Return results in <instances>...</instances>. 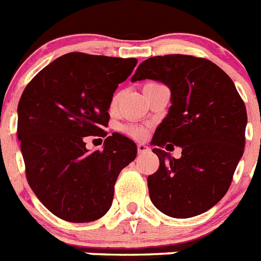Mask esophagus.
Segmentation results:
<instances>
[{
  "mask_svg": "<svg viewBox=\"0 0 261 261\" xmlns=\"http://www.w3.org/2000/svg\"><path fill=\"white\" fill-rule=\"evenodd\" d=\"M137 151H139V153H145V152L149 151V148H148L147 144L140 143L139 145H137Z\"/></svg>",
  "mask_w": 261,
  "mask_h": 261,
  "instance_id": "esophagus-1",
  "label": "esophagus"
}]
</instances>
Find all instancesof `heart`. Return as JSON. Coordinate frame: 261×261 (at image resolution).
<instances>
[{
  "mask_svg": "<svg viewBox=\"0 0 261 261\" xmlns=\"http://www.w3.org/2000/svg\"><path fill=\"white\" fill-rule=\"evenodd\" d=\"M149 85V83H148ZM118 98H120V94H114L113 98H112V101H110V109L113 110L114 108H116V105H117L118 102ZM125 130H126V133L128 135H130V136L133 137H140L143 136V130H141L140 128H137V126H135V125H130V126H126L125 128Z\"/></svg>",
  "mask_w": 261,
  "mask_h": 261,
  "instance_id": "heart-1",
  "label": "heart"
}]
</instances>
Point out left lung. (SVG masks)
I'll return each instance as SVG.
<instances>
[{
	"label": "left lung",
	"mask_w": 261,
	"mask_h": 261,
	"mask_svg": "<svg viewBox=\"0 0 261 261\" xmlns=\"http://www.w3.org/2000/svg\"><path fill=\"white\" fill-rule=\"evenodd\" d=\"M143 79L171 90L168 114L151 141L160 162L147 180L152 203L174 218L205 213L226 194L244 153V101L228 74L203 58L153 56L137 67L132 82ZM164 145L180 146L182 156L172 158L160 149Z\"/></svg>",
	"instance_id": "8db88e82"
}]
</instances>
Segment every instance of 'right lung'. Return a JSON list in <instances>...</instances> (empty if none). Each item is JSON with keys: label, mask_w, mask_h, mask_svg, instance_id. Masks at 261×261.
I'll use <instances>...</instances> for the list:
<instances>
[{"label": "right lung", "mask_w": 261, "mask_h": 261, "mask_svg": "<svg viewBox=\"0 0 261 261\" xmlns=\"http://www.w3.org/2000/svg\"><path fill=\"white\" fill-rule=\"evenodd\" d=\"M135 58L71 52L44 67L22 91L17 137L25 174L36 197L68 222H90L112 206L114 185L135 160L136 144L108 136L102 151L89 152L87 136H106L110 101L133 68Z\"/></svg>", "instance_id": "add662e5"}]
</instances>
